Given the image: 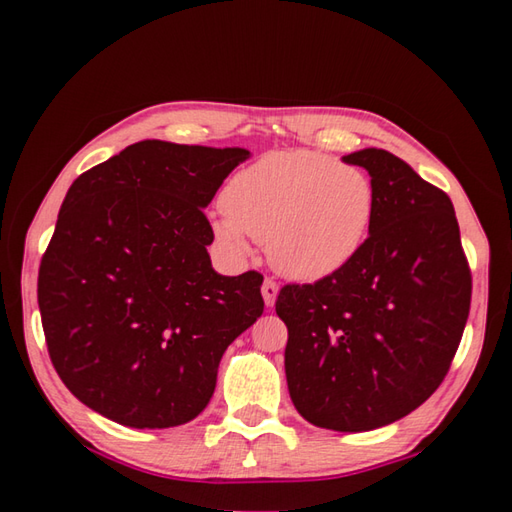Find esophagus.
I'll return each instance as SVG.
<instances>
[{
    "mask_svg": "<svg viewBox=\"0 0 512 512\" xmlns=\"http://www.w3.org/2000/svg\"><path fill=\"white\" fill-rule=\"evenodd\" d=\"M277 291H280V287H277V282L273 280V277H266L264 284H262V296H264L266 307H273V302L277 298Z\"/></svg>",
    "mask_w": 512,
    "mask_h": 512,
    "instance_id": "34e87169",
    "label": "esophagus"
}]
</instances>
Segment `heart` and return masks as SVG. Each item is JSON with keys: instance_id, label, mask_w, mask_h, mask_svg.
Here are the masks:
<instances>
[{"instance_id": "obj_1", "label": "heart", "mask_w": 512, "mask_h": 512, "mask_svg": "<svg viewBox=\"0 0 512 512\" xmlns=\"http://www.w3.org/2000/svg\"><path fill=\"white\" fill-rule=\"evenodd\" d=\"M214 232L244 250L248 235L266 241L275 271L300 282L339 273L366 246L377 214L370 176L332 155L273 151L228 180Z\"/></svg>"}]
</instances>
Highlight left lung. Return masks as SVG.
Listing matches in <instances>:
<instances>
[{
  "label": "left lung",
  "instance_id": "1",
  "mask_svg": "<svg viewBox=\"0 0 512 512\" xmlns=\"http://www.w3.org/2000/svg\"><path fill=\"white\" fill-rule=\"evenodd\" d=\"M370 173L377 214L339 273L284 284V368L293 406L334 431H370L436 393L470 316L472 273L449 196L381 149L343 158Z\"/></svg>",
  "mask_w": 512,
  "mask_h": 512
}]
</instances>
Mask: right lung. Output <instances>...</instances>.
Wrapping results in <instances>:
<instances>
[{
  "instance_id": "obj_1",
  "label": "right lung",
  "mask_w": 512,
  "mask_h": 512,
  "mask_svg": "<svg viewBox=\"0 0 512 512\" xmlns=\"http://www.w3.org/2000/svg\"><path fill=\"white\" fill-rule=\"evenodd\" d=\"M246 149L126 146L74 180L38 271L42 329L74 397L135 429L194 420L228 345L264 314L262 273L212 268L203 207Z\"/></svg>"
}]
</instances>
